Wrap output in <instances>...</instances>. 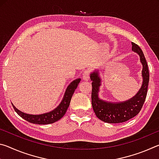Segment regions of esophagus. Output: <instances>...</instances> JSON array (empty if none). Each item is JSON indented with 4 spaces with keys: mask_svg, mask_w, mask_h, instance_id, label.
Here are the masks:
<instances>
[{
    "mask_svg": "<svg viewBox=\"0 0 159 159\" xmlns=\"http://www.w3.org/2000/svg\"><path fill=\"white\" fill-rule=\"evenodd\" d=\"M90 78V71L88 69H86L83 74V79L84 80H88Z\"/></svg>",
    "mask_w": 159,
    "mask_h": 159,
    "instance_id": "1",
    "label": "esophagus"
}]
</instances>
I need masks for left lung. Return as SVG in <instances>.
I'll return each instance as SVG.
<instances>
[{
  "instance_id": "obj_1",
  "label": "left lung",
  "mask_w": 159,
  "mask_h": 159,
  "mask_svg": "<svg viewBox=\"0 0 159 159\" xmlns=\"http://www.w3.org/2000/svg\"><path fill=\"white\" fill-rule=\"evenodd\" d=\"M132 50L138 53L142 64V76L143 82L138 93L133 98L120 102H109L102 100L98 97L101 79L98 71L90 74L92 80V105L94 111L99 119L109 123H118L127 121L135 116L140 111L147 94V88L149 81V73L148 65L144 53L138 45L132 43Z\"/></svg>"
}]
</instances>
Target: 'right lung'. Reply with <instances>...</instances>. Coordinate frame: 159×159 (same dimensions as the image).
<instances>
[{
    "mask_svg": "<svg viewBox=\"0 0 159 159\" xmlns=\"http://www.w3.org/2000/svg\"><path fill=\"white\" fill-rule=\"evenodd\" d=\"M80 81V79H78L70 83L66 88V92L64 93L63 99L61 100V103L59 104L57 108H55L50 112L39 115H32L26 114V113L20 111V110L17 109L13 105V104H12V107L15 111L17 113V114L20 116L24 118L25 120H27L29 123L40 125H46L50 124V123H53L61 119L64 116V115L65 114L67 109L69 107L72 95H73L75 90L77 88L78 85H79Z\"/></svg>",
    "mask_w": 159,
    "mask_h": 159,
    "instance_id": "add662e5",
    "label": "right lung"
}]
</instances>
